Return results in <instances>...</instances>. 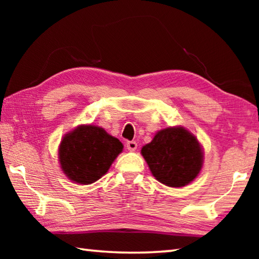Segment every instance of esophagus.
<instances>
[{"instance_id": "34e87169", "label": "esophagus", "mask_w": 259, "mask_h": 259, "mask_svg": "<svg viewBox=\"0 0 259 259\" xmlns=\"http://www.w3.org/2000/svg\"><path fill=\"white\" fill-rule=\"evenodd\" d=\"M126 147H128L129 151L137 150V143L134 142V140H130V142H126Z\"/></svg>"}]
</instances>
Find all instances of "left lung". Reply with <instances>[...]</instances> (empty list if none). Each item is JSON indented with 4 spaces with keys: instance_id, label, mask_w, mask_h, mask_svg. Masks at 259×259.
Here are the masks:
<instances>
[{
    "instance_id": "obj_1",
    "label": "left lung",
    "mask_w": 259,
    "mask_h": 259,
    "mask_svg": "<svg viewBox=\"0 0 259 259\" xmlns=\"http://www.w3.org/2000/svg\"><path fill=\"white\" fill-rule=\"evenodd\" d=\"M142 154L153 176L170 187L187 185L202 168L200 144L182 126L159 131L142 148Z\"/></svg>"
}]
</instances>
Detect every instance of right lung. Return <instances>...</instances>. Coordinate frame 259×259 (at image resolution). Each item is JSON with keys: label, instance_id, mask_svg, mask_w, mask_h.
Here are the masks:
<instances>
[{"label": "right lung", "instance_id": "1", "mask_svg": "<svg viewBox=\"0 0 259 259\" xmlns=\"http://www.w3.org/2000/svg\"><path fill=\"white\" fill-rule=\"evenodd\" d=\"M123 145L103 128L81 125L63 138L59 161L71 181L88 185L107 172Z\"/></svg>", "mask_w": 259, "mask_h": 259}]
</instances>
